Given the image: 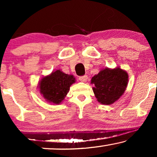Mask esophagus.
I'll list each match as a JSON object with an SVG mask.
<instances>
[{"mask_svg": "<svg viewBox=\"0 0 157 157\" xmlns=\"http://www.w3.org/2000/svg\"><path fill=\"white\" fill-rule=\"evenodd\" d=\"M78 79L81 81V82H86V81L87 79H88V76H86V75H84V76H79Z\"/></svg>", "mask_w": 157, "mask_h": 157, "instance_id": "obj_1", "label": "esophagus"}]
</instances>
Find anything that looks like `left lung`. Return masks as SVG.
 Segmentation results:
<instances>
[{"instance_id": "8db88e82", "label": "left lung", "mask_w": 157, "mask_h": 157, "mask_svg": "<svg viewBox=\"0 0 157 157\" xmlns=\"http://www.w3.org/2000/svg\"><path fill=\"white\" fill-rule=\"evenodd\" d=\"M91 83L95 86L93 91L98 101L102 104H112L124 93L128 74L120 68H106L92 77Z\"/></svg>"}]
</instances>
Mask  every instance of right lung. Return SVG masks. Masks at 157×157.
I'll return each mask as SVG.
<instances>
[{
    "label": "right lung",
    "instance_id": "1",
    "mask_svg": "<svg viewBox=\"0 0 157 157\" xmlns=\"http://www.w3.org/2000/svg\"><path fill=\"white\" fill-rule=\"evenodd\" d=\"M75 82L76 79L72 75L66 74L57 70L41 79L39 89L47 101L59 104L64 99L71 85Z\"/></svg>",
    "mask_w": 157,
    "mask_h": 157
}]
</instances>
